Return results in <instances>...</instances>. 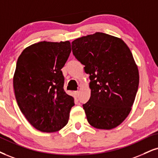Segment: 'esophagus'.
<instances>
[{
  "instance_id": "1",
  "label": "esophagus",
  "mask_w": 158,
  "mask_h": 158,
  "mask_svg": "<svg viewBox=\"0 0 158 158\" xmlns=\"http://www.w3.org/2000/svg\"><path fill=\"white\" fill-rule=\"evenodd\" d=\"M74 94H75V97H78L79 95H80V91H75V92H74Z\"/></svg>"
}]
</instances>
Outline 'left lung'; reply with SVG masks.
<instances>
[{
    "label": "left lung",
    "mask_w": 158,
    "mask_h": 158,
    "mask_svg": "<svg viewBox=\"0 0 158 158\" xmlns=\"http://www.w3.org/2000/svg\"><path fill=\"white\" fill-rule=\"evenodd\" d=\"M74 56L89 75L91 97L83 105L88 122L111 130L131 111L139 84L138 66L122 39L96 32L72 42Z\"/></svg>",
    "instance_id": "obj_1"
}]
</instances>
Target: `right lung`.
<instances>
[{
    "mask_svg": "<svg viewBox=\"0 0 158 158\" xmlns=\"http://www.w3.org/2000/svg\"><path fill=\"white\" fill-rule=\"evenodd\" d=\"M71 52L69 41L43 42L27 47L17 59L13 77L17 102L26 119L44 133L68 123L74 97L64 90L61 69Z\"/></svg>",
    "mask_w": 158,
    "mask_h": 158,
    "instance_id": "obj_1",
    "label": "right lung"
}]
</instances>
